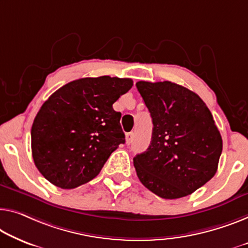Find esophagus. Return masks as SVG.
Returning <instances> with one entry per match:
<instances>
[{"label":"esophagus","mask_w":248,"mask_h":248,"mask_svg":"<svg viewBox=\"0 0 248 248\" xmlns=\"http://www.w3.org/2000/svg\"><path fill=\"white\" fill-rule=\"evenodd\" d=\"M132 139H134V134H132V132H128V134L125 135V143H127V145H130L132 142Z\"/></svg>","instance_id":"esophagus-1"}]
</instances>
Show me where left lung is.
I'll return each instance as SVG.
<instances>
[{
    "label": "left lung",
    "mask_w": 248,
    "mask_h": 248,
    "mask_svg": "<svg viewBox=\"0 0 248 248\" xmlns=\"http://www.w3.org/2000/svg\"><path fill=\"white\" fill-rule=\"evenodd\" d=\"M153 119V137L134 165L143 186L165 199L190 195L215 176L223 140L206 103L170 81L136 83Z\"/></svg>",
    "instance_id": "1"
}]
</instances>
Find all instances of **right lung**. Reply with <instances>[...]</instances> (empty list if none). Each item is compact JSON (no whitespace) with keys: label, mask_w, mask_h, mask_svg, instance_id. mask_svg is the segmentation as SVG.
<instances>
[{"label":"right lung","mask_w":248,"mask_h":248,"mask_svg":"<svg viewBox=\"0 0 248 248\" xmlns=\"http://www.w3.org/2000/svg\"><path fill=\"white\" fill-rule=\"evenodd\" d=\"M132 86L128 78H82L50 95L31 129L32 157L44 178L72 189L100 172L125 141L112 105Z\"/></svg>","instance_id":"right-lung-1"}]
</instances>
